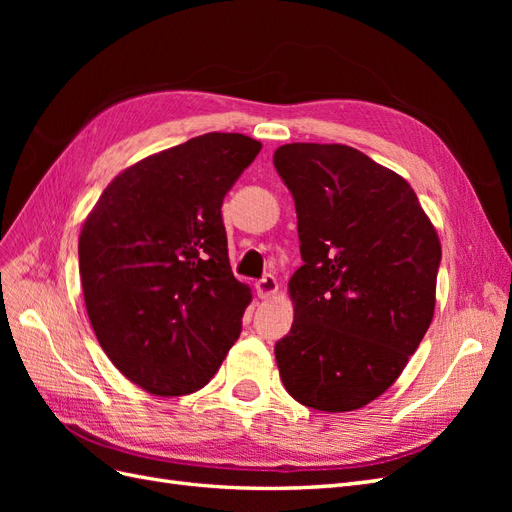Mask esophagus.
Instances as JSON below:
<instances>
[{
	"label": "esophagus",
	"instance_id": "1",
	"mask_svg": "<svg viewBox=\"0 0 512 512\" xmlns=\"http://www.w3.org/2000/svg\"><path fill=\"white\" fill-rule=\"evenodd\" d=\"M256 292H258V297H262V299H267V297H271V294H275L277 292L275 277L271 273H267L265 277H260V280L256 282Z\"/></svg>",
	"mask_w": 512,
	"mask_h": 512
}]
</instances>
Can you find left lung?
Returning <instances> with one entry per match:
<instances>
[{
  "label": "left lung",
  "instance_id": "8db88e82",
  "mask_svg": "<svg viewBox=\"0 0 512 512\" xmlns=\"http://www.w3.org/2000/svg\"><path fill=\"white\" fill-rule=\"evenodd\" d=\"M294 198L303 265L294 322L275 344L286 391L322 412L367 406L399 378L427 333L440 239L406 179L346 145L273 153Z\"/></svg>",
  "mask_w": 512,
  "mask_h": 512
}]
</instances>
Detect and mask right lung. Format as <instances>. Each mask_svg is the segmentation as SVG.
I'll use <instances>...</instances> for the list:
<instances>
[{
	"label": "right lung",
	"instance_id": "obj_1",
	"mask_svg": "<svg viewBox=\"0 0 512 512\" xmlns=\"http://www.w3.org/2000/svg\"><path fill=\"white\" fill-rule=\"evenodd\" d=\"M260 147L243 134L190 138L123 170L83 224L91 327L153 395L203 389L241 333L252 292L230 271L222 203Z\"/></svg>",
	"mask_w": 512,
	"mask_h": 512
}]
</instances>
